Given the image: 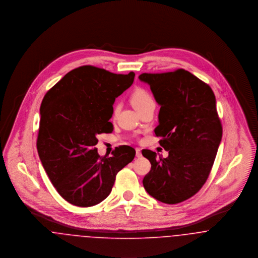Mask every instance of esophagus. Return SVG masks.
Returning a JSON list of instances; mask_svg holds the SVG:
<instances>
[{"instance_id": "1", "label": "esophagus", "mask_w": 258, "mask_h": 258, "mask_svg": "<svg viewBox=\"0 0 258 258\" xmlns=\"http://www.w3.org/2000/svg\"><path fill=\"white\" fill-rule=\"evenodd\" d=\"M136 156L137 157H142V151L140 149H136Z\"/></svg>"}]
</instances>
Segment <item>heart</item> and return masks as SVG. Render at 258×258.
I'll return each mask as SVG.
<instances>
[{
    "instance_id": "b5f03b06",
    "label": "heart",
    "mask_w": 258,
    "mask_h": 258,
    "mask_svg": "<svg viewBox=\"0 0 258 258\" xmlns=\"http://www.w3.org/2000/svg\"><path fill=\"white\" fill-rule=\"evenodd\" d=\"M130 100L132 105L135 107V109L138 111L147 109L150 106H155L154 99L152 98V96L150 95L149 91L144 88L135 89L131 94ZM118 109H119V104H116L113 107V115H116V113L118 112Z\"/></svg>"
}]
</instances>
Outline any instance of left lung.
Here are the masks:
<instances>
[{
    "label": "left lung",
    "mask_w": 258,
    "mask_h": 258,
    "mask_svg": "<svg viewBox=\"0 0 258 258\" xmlns=\"http://www.w3.org/2000/svg\"><path fill=\"white\" fill-rule=\"evenodd\" d=\"M148 82L161 106L154 129L167 158L149 149L142 151L151 164L143 179L145 189L165 204L180 203L202 188L211 173L222 137L216 96L203 81L177 69L139 76Z\"/></svg>",
    "instance_id": "8db88e82"
}]
</instances>
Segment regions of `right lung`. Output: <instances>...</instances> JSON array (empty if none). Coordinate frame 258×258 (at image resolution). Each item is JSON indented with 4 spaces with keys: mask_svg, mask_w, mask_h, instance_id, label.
<instances>
[{
    "mask_svg": "<svg viewBox=\"0 0 258 258\" xmlns=\"http://www.w3.org/2000/svg\"><path fill=\"white\" fill-rule=\"evenodd\" d=\"M135 74H113L91 65L74 69L43 97L37 149L57 192L69 203L91 207L109 196L117 173L135 157L119 146L101 157L97 135L111 133L115 98L134 82Z\"/></svg>",
    "mask_w": 258,
    "mask_h": 258,
    "instance_id": "1",
    "label": "right lung"
}]
</instances>
